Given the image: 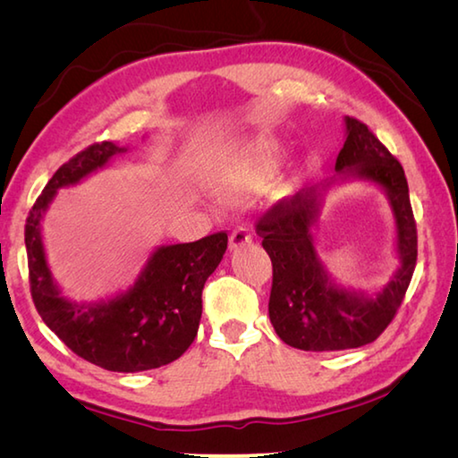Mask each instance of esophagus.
Here are the masks:
<instances>
[{"label":"esophagus","mask_w":458,"mask_h":458,"mask_svg":"<svg viewBox=\"0 0 458 458\" xmlns=\"http://www.w3.org/2000/svg\"><path fill=\"white\" fill-rule=\"evenodd\" d=\"M251 243V231L250 227H245V225H239L233 231H231L229 235V250L235 251L239 247H245Z\"/></svg>","instance_id":"34e87169"}]
</instances>
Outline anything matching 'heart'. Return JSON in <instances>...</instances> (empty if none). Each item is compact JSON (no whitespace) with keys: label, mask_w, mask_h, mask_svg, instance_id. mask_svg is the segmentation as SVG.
Here are the masks:
<instances>
[{"label":"heart","mask_w":458,"mask_h":458,"mask_svg":"<svg viewBox=\"0 0 458 458\" xmlns=\"http://www.w3.org/2000/svg\"><path fill=\"white\" fill-rule=\"evenodd\" d=\"M279 157H282V144L276 139L258 136L253 140L237 144L235 148L216 158L208 173V181L225 192L251 191L267 181Z\"/></svg>","instance_id":"1"}]
</instances>
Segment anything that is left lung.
I'll list each match as a JSON object with an SVG mask.
<instances>
[{"instance_id": "left-lung-1", "label": "left lung", "mask_w": 458, "mask_h": 458, "mask_svg": "<svg viewBox=\"0 0 458 458\" xmlns=\"http://www.w3.org/2000/svg\"><path fill=\"white\" fill-rule=\"evenodd\" d=\"M346 142L335 176L282 199L258 223L274 266L269 319L287 346L308 352L360 348L386 330L404 300L416 266V223L404 168L356 118L346 116ZM346 180L372 182L389 199L397 227L399 267L372 296L335 282L317 255L313 229L323 199Z\"/></svg>"}]
</instances>
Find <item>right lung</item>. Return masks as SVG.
<instances>
[{
  "label": "right lung",
  "mask_w": 458,
  "mask_h": 458,
  "mask_svg": "<svg viewBox=\"0 0 458 458\" xmlns=\"http://www.w3.org/2000/svg\"><path fill=\"white\" fill-rule=\"evenodd\" d=\"M126 147L92 144L62 165L47 181L26 221L30 287L44 324L78 354L110 372H144L181 358L203 314V287L227 250V233L192 243L158 245L124 292L98 301H74L62 293L47 266L42 221L60 189L102 171Z\"/></svg>",
  "instance_id": "obj_1"
}]
</instances>
